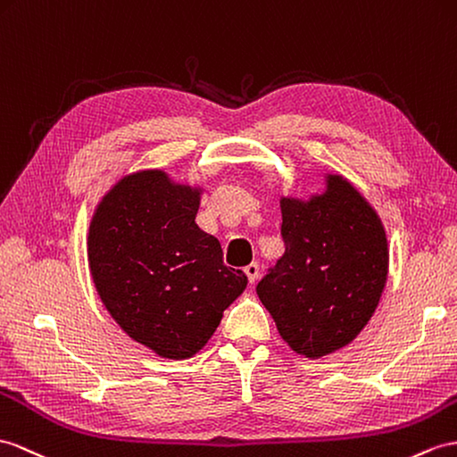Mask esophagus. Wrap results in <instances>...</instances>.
Returning <instances> with one entry per match:
<instances>
[{"label":"esophagus","instance_id":"obj_1","mask_svg":"<svg viewBox=\"0 0 457 457\" xmlns=\"http://www.w3.org/2000/svg\"><path fill=\"white\" fill-rule=\"evenodd\" d=\"M244 271H246V275H248V281H250L252 285L260 279V265L255 263V262H252L250 265L244 267Z\"/></svg>","mask_w":457,"mask_h":457}]
</instances>
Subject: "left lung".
<instances>
[{
	"label": "left lung",
	"instance_id": "1",
	"mask_svg": "<svg viewBox=\"0 0 457 457\" xmlns=\"http://www.w3.org/2000/svg\"><path fill=\"white\" fill-rule=\"evenodd\" d=\"M285 253L255 287L288 347L324 357L359 336L382 296L387 242L380 219L341 176L310 202L281 199Z\"/></svg>",
	"mask_w": 457,
	"mask_h": 457
}]
</instances>
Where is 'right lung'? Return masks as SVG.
Instances as JSON below:
<instances>
[{
    "label": "right lung",
    "mask_w": 457,
    "mask_h": 457,
    "mask_svg": "<svg viewBox=\"0 0 457 457\" xmlns=\"http://www.w3.org/2000/svg\"><path fill=\"white\" fill-rule=\"evenodd\" d=\"M197 207V190L143 170L104 195L88 230V267L110 316L164 359L202 349L248 283L195 225Z\"/></svg>",
    "instance_id": "obj_1"
}]
</instances>
